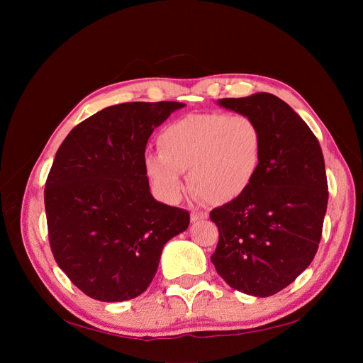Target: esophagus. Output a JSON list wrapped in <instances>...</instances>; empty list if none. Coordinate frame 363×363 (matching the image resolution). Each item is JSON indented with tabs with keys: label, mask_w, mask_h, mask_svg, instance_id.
<instances>
[{
	"label": "esophagus",
	"mask_w": 363,
	"mask_h": 363,
	"mask_svg": "<svg viewBox=\"0 0 363 363\" xmlns=\"http://www.w3.org/2000/svg\"><path fill=\"white\" fill-rule=\"evenodd\" d=\"M206 218H207V213L203 212V211H192V213H191V221L192 223L201 221V219H206Z\"/></svg>",
	"instance_id": "esophagus-1"
}]
</instances>
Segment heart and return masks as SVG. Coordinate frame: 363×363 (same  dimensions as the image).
I'll return each mask as SVG.
<instances>
[{
    "instance_id": "heart-1",
    "label": "heart",
    "mask_w": 363,
    "mask_h": 363,
    "mask_svg": "<svg viewBox=\"0 0 363 363\" xmlns=\"http://www.w3.org/2000/svg\"><path fill=\"white\" fill-rule=\"evenodd\" d=\"M159 151L148 152L144 167L152 188L167 201H177L188 171L192 192L225 204L255 183L263 159V135L247 115L192 113L164 125Z\"/></svg>"
}]
</instances>
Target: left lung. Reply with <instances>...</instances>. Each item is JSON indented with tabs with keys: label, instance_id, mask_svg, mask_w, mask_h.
<instances>
[{
	"label": "left lung",
	"instance_id": "left-lung-1",
	"mask_svg": "<svg viewBox=\"0 0 363 363\" xmlns=\"http://www.w3.org/2000/svg\"><path fill=\"white\" fill-rule=\"evenodd\" d=\"M219 106L256 121L263 159L251 188L211 212L219 232L211 260L228 286L269 296L311 265L320 245L328 201L323 151L309 125L276 95L223 98Z\"/></svg>",
	"mask_w": 363,
	"mask_h": 363
}]
</instances>
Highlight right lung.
I'll return each mask as SVG.
<instances>
[{"label":"right lung","instance_id":"right-lung-1","mask_svg":"<svg viewBox=\"0 0 363 363\" xmlns=\"http://www.w3.org/2000/svg\"><path fill=\"white\" fill-rule=\"evenodd\" d=\"M177 101L106 107L74 127L45 183L52 256L94 300L136 298L156 276L163 245L189 212L152 199L144 167L148 138Z\"/></svg>","mask_w":363,"mask_h":363}]
</instances>
